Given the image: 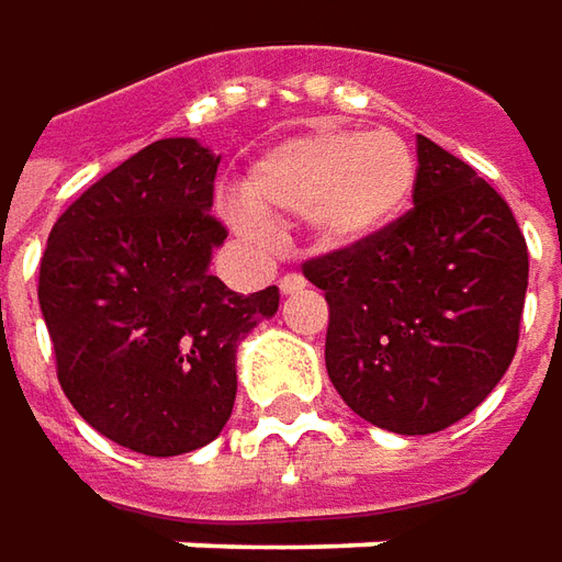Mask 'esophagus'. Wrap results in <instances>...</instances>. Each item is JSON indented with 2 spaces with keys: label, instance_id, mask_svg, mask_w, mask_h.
<instances>
[{
  "label": "esophagus",
  "instance_id": "34e87169",
  "mask_svg": "<svg viewBox=\"0 0 562 562\" xmlns=\"http://www.w3.org/2000/svg\"><path fill=\"white\" fill-rule=\"evenodd\" d=\"M301 289H304V277H301V273H285L280 280L282 295H295Z\"/></svg>",
  "mask_w": 562,
  "mask_h": 562
}]
</instances>
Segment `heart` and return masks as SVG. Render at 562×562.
<instances>
[{
	"label": "heart",
	"instance_id": "obj_1",
	"mask_svg": "<svg viewBox=\"0 0 562 562\" xmlns=\"http://www.w3.org/2000/svg\"><path fill=\"white\" fill-rule=\"evenodd\" d=\"M416 192V155L392 130L319 126L280 139L251 161L239 186L243 226L301 217L326 251L382 239L407 214Z\"/></svg>",
	"mask_w": 562,
	"mask_h": 562
}]
</instances>
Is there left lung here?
<instances>
[{"label":"left lung","mask_w":562,"mask_h":562,"mask_svg":"<svg viewBox=\"0 0 562 562\" xmlns=\"http://www.w3.org/2000/svg\"><path fill=\"white\" fill-rule=\"evenodd\" d=\"M414 207L382 239L304 263L329 304L326 373L397 436L473 414L507 373L529 285L510 204L467 161L416 136Z\"/></svg>","instance_id":"1"}]
</instances>
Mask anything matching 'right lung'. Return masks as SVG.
Segmentation results:
<instances>
[{"mask_svg":"<svg viewBox=\"0 0 562 562\" xmlns=\"http://www.w3.org/2000/svg\"><path fill=\"white\" fill-rule=\"evenodd\" d=\"M221 158L158 139L92 183L55 221L40 307L74 411L121 448L177 457L221 436L236 348L280 307L211 277L226 229L207 211Z\"/></svg>","mask_w":562,"mask_h":562,"instance_id":"obj_1","label":"right lung"}]
</instances>
